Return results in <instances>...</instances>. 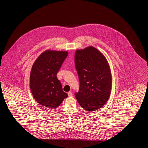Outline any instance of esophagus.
Segmentation results:
<instances>
[{
    "mask_svg": "<svg viewBox=\"0 0 148 148\" xmlns=\"http://www.w3.org/2000/svg\"><path fill=\"white\" fill-rule=\"evenodd\" d=\"M68 96H69V97H72V96H73V94H72V92H69L68 93Z\"/></svg>",
    "mask_w": 148,
    "mask_h": 148,
    "instance_id": "esophagus-1",
    "label": "esophagus"
}]
</instances>
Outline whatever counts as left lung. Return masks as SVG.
I'll use <instances>...</instances> for the list:
<instances>
[{"mask_svg": "<svg viewBox=\"0 0 148 148\" xmlns=\"http://www.w3.org/2000/svg\"><path fill=\"white\" fill-rule=\"evenodd\" d=\"M75 63L80 82L75 98L85 110H97L110 96L112 75L107 60L97 49L89 47L75 51Z\"/></svg>", "mask_w": 148, "mask_h": 148, "instance_id": "1", "label": "left lung"}]
</instances>
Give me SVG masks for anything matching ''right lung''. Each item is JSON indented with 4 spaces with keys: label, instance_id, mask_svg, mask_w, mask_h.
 Wrapping results in <instances>:
<instances>
[{
    "label": "right lung",
    "instance_id": "right-lung-1",
    "mask_svg": "<svg viewBox=\"0 0 148 148\" xmlns=\"http://www.w3.org/2000/svg\"><path fill=\"white\" fill-rule=\"evenodd\" d=\"M68 54L66 51H45L32 68L29 79L32 94L38 103L48 108H57L68 97L57 77Z\"/></svg>",
    "mask_w": 148,
    "mask_h": 148
}]
</instances>
